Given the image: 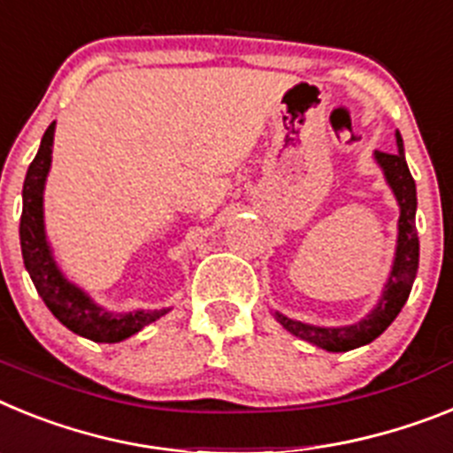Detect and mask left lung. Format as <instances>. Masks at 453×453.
<instances>
[{"label":"left lung","mask_w":453,"mask_h":453,"mask_svg":"<svg viewBox=\"0 0 453 453\" xmlns=\"http://www.w3.org/2000/svg\"><path fill=\"white\" fill-rule=\"evenodd\" d=\"M396 150L395 152H373V161L383 171V178L388 187L395 194L399 204V221H396V249L392 269L388 273V280L383 285L379 303L365 314L363 319L349 326H314L305 321H296L285 317L282 312L273 310L275 321L292 335L319 346L330 353H344L373 342L383 333L396 314L406 305L411 296L412 280H415L417 265H419V239H417L415 211H417V188L411 171L406 164V152H403V139L401 134H395Z\"/></svg>","instance_id":"left-lung-1"}]
</instances>
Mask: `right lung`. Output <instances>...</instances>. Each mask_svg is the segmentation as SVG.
<instances>
[{
    "mask_svg": "<svg viewBox=\"0 0 453 453\" xmlns=\"http://www.w3.org/2000/svg\"><path fill=\"white\" fill-rule=\"evenodd\" d=\"M54 129H57V123L50 125L42 134L41 148L31 161L25 187H22V219H19L22 259L31 275V282L36 285V292L65 328L86 340L116 344V342L136 335L145 326L171 312V308L111 312L93 301L80 285H74L63 275L47 239L45 207H42L45 182L52 166Z\"/></svg>",
    "mask_w": 453,
    "mask_h": 453,
    "instance_id": "add662e5",
    "label": "right lung"
}]
</instances>
